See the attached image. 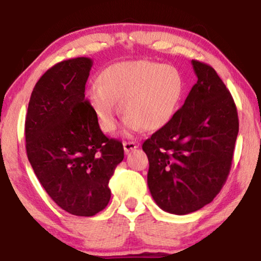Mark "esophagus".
<instances>
[{
    "label": "esophagus",
    "mask_w": 261,
    "mask_h": 261,
    "mask_svg": "<svg viewBox=\"0 0 261 261\" xmlns=\"http://www.w3.org/2000/svg\"><path fill=\"white\" fill-rule=\"evenodd\" d=\"M139 147V145H137L136 142H134V141H125L124 142V151L125 153H128V152H131L133 149Z\"/></svg>",
    "instance_id": "34e87169"
}]
</instances>
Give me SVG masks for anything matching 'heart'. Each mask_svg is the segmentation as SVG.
<instances>
[{
	"instance_id": "1",
	"label": "heart",
	"mask_w": 261,
	"mask_h": 261,
	"mask_svg": "<svg viewBox=\"0 0 261 261\" xmlns=\"http://www.w3.org/2000/svg\"><path fill=\"white\" fill-rule=\"evenodd\" d=\"M185 92V77L174 65L151 60L113 64L98 76V85L86 93L87 101L104 133L116 126V101L127 130L154 131L166 126L178 112Z\"/></svg>"
}]
</instances>
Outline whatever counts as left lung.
I'll return each instance as SVG.
<instances>
[{"label": "left lung", "instance_id": "obj_1", "mask_svg": "<svg viewBox=\"0 0 261 261\" xmlns=\"http://www.w3.org/2000/svg\"><path fill=\"white\" fill-rule=\"evenodd\" d=\"M191 64L197 82L172 120L142 145L151 195L174 215L197 211L220 193L239 130L234 100L216 71L197 60Z\"/></svg>", "mask_w": 261, "mask_h": 261}]
</instances>
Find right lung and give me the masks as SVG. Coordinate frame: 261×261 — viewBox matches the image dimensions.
<instances>
[{
  "label": "right lung",
  "mask_w": 261,
  "mask_h": 261,
  "mask_svg": "<svg viewBox=\"0 0 261 261\" xmlns=\"http://www.w3.org/2000/svg\"><path fill=\"white\" fill-rule=\"evenodd\" d=\"M92 60L54 65L33 89L25 116V148L35 175L62 210L94 216L110 200L109 180L124 160L119 140L101 133L85 97Z\"/></svg>",
  "instance_id": "obj_1"
}]
</instances>
